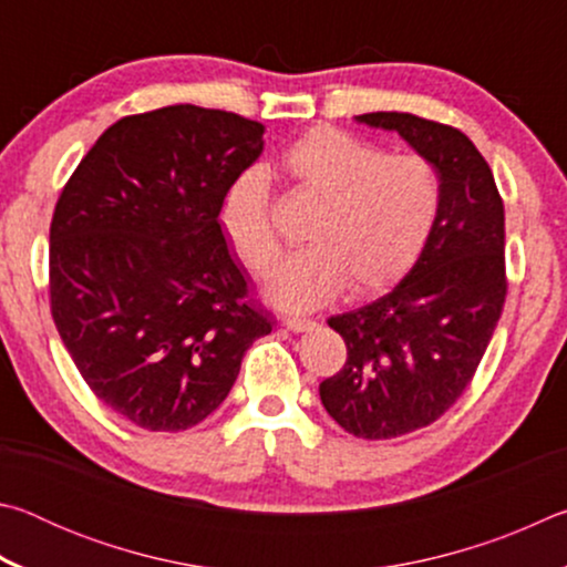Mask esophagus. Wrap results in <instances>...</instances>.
Here are the masks:
<instances>
[{
    "mask_svg": "<svg viewBox=\"0 0 567 567\" xmlns=\"http://www.w3.org/2000/svg\"><path fill=\"white\" fill-rule=\"evenodd\" d=\"M282 324H285L287 330H292V332H305V330H312L315 328V322L312 320H305V318H285Z\"/></svg>",
    "mask_w": 567,
    "mask_h": 567,
    "instance_id": "obj_1",
    "label": "esophagus"
}]
</instances>
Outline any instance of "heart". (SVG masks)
Returning <instances> with one entry per match:
<instances>
[{
	"instance_id": "heart-1",
	"label": "heart",
	"mask_w": 567,
	"mask_h": 567,
	"mask_svg": "<svg viewBox=\"0 0 567 567\" xmlns=\"http://www.w3.org/2000/svg\"><path fill=\"white\" fill-rule=\"evenodd\" d=\"M280 167L295 187L320 199L305 239L270 285L285 310H315L344 285L380 290L405 275L425 247L443 205V179L425 155H390L375 142L338 127H315L282 150ZM217 219L229 245L257 277H270L282 255L272 223L270 177L249 167L229 182Z\"/></svg>"
}]
</instances>
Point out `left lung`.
Returning a JSON list of instances; mask_svg holds the SVG:
<instances>
[{"instance_id": "8db88e82", "label": "left lung", "mask_w": 567, "mask_h": 567, "mask_svg": "<svg viewBox=\"0 0 567 567\" xmlns=\"http://www.w3.org/2000/svg\"><path fill=\"white\" fill-rule=\"evenodd\" d=\"M358 122L395 130L443 179L437 223L402 282L328 320L348 360L320 382L324 410L354 437L390 440L433 425L473 382L507 295L505 207L491 165L460 130L408 112Z\"/></svg>"}]
</instances>
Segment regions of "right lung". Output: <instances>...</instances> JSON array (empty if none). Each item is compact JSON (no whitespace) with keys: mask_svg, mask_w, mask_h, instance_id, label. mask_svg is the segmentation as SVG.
I'll list each match as a JSON object with an SVG mask.
<instances>
[{"mask_svg":"<svg viewBox=\"0 0 567 567\" xmlns=\"http://www.w3.org/2000/svg\"><path fill=\"white\" fill-rule=\"evenodd\" d=\"M262 132L195 104L130 114L56 199L52 320L97 400L137 427H195L223 405L249 344L272 332L217 219Z\"/></svg>","mask_w":567,"mask_h":567,"instance_id":"right-lung-1","label":"right lung"}]
</instances>
